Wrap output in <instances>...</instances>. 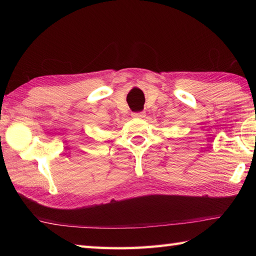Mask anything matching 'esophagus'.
I'll list each match as a JSON object with an SVG mask.
<instances>
[{
  "mask_svg": "<svg viewBox=\"0 0 256 256\" xmlns=\"http://www.w3.org/2000/svg\"><path fill=\"white\" fill-rule=\"evenodd\" d=\"M132 116L135 118H143L145 116V113L144 112H134L132 114Z\"/></svg>",
  "mask_w": 256,
  "mask_h": 256,
  "instance_id": "1",
  "label": "esophagus"
}]
</instances>
